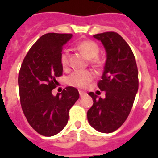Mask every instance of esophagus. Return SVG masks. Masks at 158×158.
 <instances>
[{"label": "esophagus", "instance_id": "esophagus-1", "mask_svg": "<svg viewBox=\"0 0 158 158\" xmlns=\"http://www.w3.org/2000/svg\"><path fill=\"white\" fill-rule=\"evenodd\" d=\"M79 96L81 97V98H83V97H84V96H85V95H86V94H87L86 93H85V92L81 91V90H79Z\"/></svg>", "mask_w": 158, "mask_h": 158}]
</instances>
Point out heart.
Returning a JSON list of instances; mask_svg holds the SVG:
<instances>
[{
	"mask_svg": "<svg viewBox=\"0 0 158 158\" xmlns=\"http://www.w3.org/2000/svg\"><path fill=\"white\" fill-rule=\"evenodd\" d=\"M78 49L84 52L89 59H91L93 63L98 64L99 60L98 55L99 53V47L93 41H83L78 44ZM68 51L64 50L60 55V63L62 66L66 67L68 64ZM94 78V74L91 70H75L68 78V83L72 86L77 88H85Z\"/></svg>",
	"mask_w": 158,
	"mask_h": 158,
	"instance_id": "heart-1",
	"label": "heart"
}]
</instances>
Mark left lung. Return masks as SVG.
Returning a JSON list of instances; mask_svg holds the SVG:
<instances>
[{
	"label": "left lung",
	"instance_id": "obj_1",
	"mask_svg": "<svg viewBox=\"0 0 158 158\" xmlns=\"http://www.w3.org/2000/svg\"><path fill=\"white\" fill-rule=\"evenodd\" d=\"M94 38L106 51L103 74L98 84L106 97L101 98L89 93L94 104L87 117L94 129L109 134L123 125L131 110L139 89L138 68L131 48L118 33L106 32Z\"/></svg>",
	"mask_w": 158,
	"mask_h": 158
}]
</instances>
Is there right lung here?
<instances>
[{"label": "right lung", "instance_id": "1", "mask_svg": "<svg viewBox=\"0 0 158 158\" xmlns=\"http://www.w3.org/2000/svg\"><path fill=\"white\" fill-rule=\"evenodd\" d=\"M72 34L50 33L36 42L21 65L18 84L22 110L29 125L43 136H53L67 125L69 110L79 99V91L66 87L61 94L52 93L63 66L60 55Z\"/></svg>", "mask_w": 158, "mask_h": 158}]
</instances>
